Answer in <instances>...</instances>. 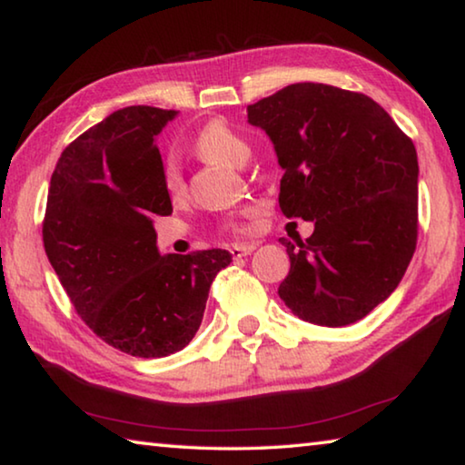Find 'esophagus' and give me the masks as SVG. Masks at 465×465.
<instances>
[{
  "label": "esophagus",
  "mask_w": 465,
  "mask_h": 465,
  "mask_svg": "<svg viewBox=\"0 0 465 465\" xmlns=\"http://www.w3.org/2000/svg\"><path fill=\"white\" fill-rule=\"evenodd\" d=\"M254 250H256V243H233V246L230 248L233 258L248 256V254H252V252H254Z\"/></svg>",
  "instance_id": "esophagus-1"
}]
</instances>
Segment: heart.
<instances>
[{"label":"heart","mask_w":465,"mask_h":465,"mask_svg":"<svg viewBox=\"0 0 465 465\" xmlns=\"http://www.w3.org/2000/svg\"><path fill=\"white\" fill-rule=\"evenodd\" d=\"M196 149H199L203 155L213 157V160H219L223 163H230V166H243L250 155L248 141L223 121H213L209 123L207 127H203L199 137H196ZM162 183L172 199L183 194L184 180L176 155H168L166 162H163ZM235 230H238V227H235Z\"/></svg>","instance_id":"heart-1"}]
</instances>
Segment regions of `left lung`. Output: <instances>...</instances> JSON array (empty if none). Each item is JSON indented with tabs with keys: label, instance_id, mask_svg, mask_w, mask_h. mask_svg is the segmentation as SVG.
<instances>
[{
	"label": "left lung",
	"instance_id": "left-lung-1",
	"mask_svg": "<svg viewBox=\"0 0 465 465\" xmlns=\"http://www.w3.org/2000/svg\"><path fill=\"white\" fill-rule=\"evenodd\" d=\"M282 168L285 217L313 223L281 238L291 269L279 297L305 322L349 326L385 302L411 264L419 230V160L391 116L365 94L291 84L248 106Z\"/></svg>",
	"mask_w": 465,
	"mask_h": 465
}]
</instances>
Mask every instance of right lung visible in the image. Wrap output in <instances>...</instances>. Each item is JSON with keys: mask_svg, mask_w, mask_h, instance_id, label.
<instances>
[{"mask_svg": "<svg viewBox=\"0 0 465 465\" xmlns=\"http://www.w3.org/2000/svg\"><path fill=\"white\" fill-rule=\"evenodd\" d=\"M176 110L127 106L82 133L59 157L43 222L49 262L75 312L133 357L183 351L199 330L227 250L160 254L155 215H170L155 145Z\"/></svg>", "mask_w": 465, "mask_h": 465, "instance_id": "right-lung-1", "label": "right lung"}]
</instances>
